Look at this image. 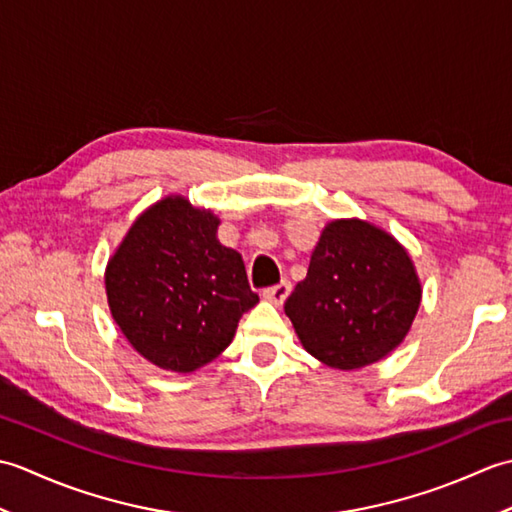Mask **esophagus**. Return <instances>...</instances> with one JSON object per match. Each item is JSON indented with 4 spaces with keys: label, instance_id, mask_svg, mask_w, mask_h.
I'll return each instance as SVG.
<instances>
[{
    "label": "esophagus",
    "instance_id": "34e87169",
    "mask_svg": "<svg viewBox=\"0 0 512 512\" xmlns=\"http://www.w3.org/2000/svg\"><path fill=\"white\" fill-rule=\"evenodd\" d=\"M288 295H290V284H288V281H281V284L264 290V299L270 301V303H275V306H284V301L288 299Z\"/></svg>",
    "mask_w": 512,
    "mask_h": 512
}]
</instances>
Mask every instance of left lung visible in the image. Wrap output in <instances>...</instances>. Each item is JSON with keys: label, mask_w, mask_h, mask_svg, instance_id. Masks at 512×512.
<instances>
[{"label": "left lung", "mask_w": 512, "mask_h": 512, "mask_svg": "<svg viewBox=\"0 0 512 512\" xmlns=\"http://www.w3.org/2000/svg\"><path fill=\"white\" fill-rule=\"evenodd\" d=\"M420 301L422 284L407 248L385 228L341 217L323 226L308 275L284 310L303 350L352 372L405 341Z\"/></svg>", "instance_id": "obj_1"}]
</instances>
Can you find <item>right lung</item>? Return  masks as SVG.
I'll return each instance as SVG.
<instances>
[{"label":"right lung","instance_id":"1","mask_svg":"<svg viewBox=\"0 0 512 512\" xmlns=\"http://www.w3.org/2000/svg\"><path fill=\"white\" fill-rule=\"evenodd\" d=\"M217 226L211 209L173 193L147 206L107 259L112 319L140 356L167 372L211 363L259 301L242 255L220 244Z\"/></svg>","mask_w":512,"mask_h":512}]
</instances>
